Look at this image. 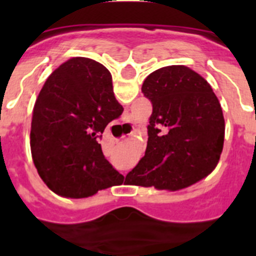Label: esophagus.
Masks as SVG:
<instances>
[{
  "label": "esophagus",
  "mask_w": 256,
  "mask_h": 256,
  "mask_svg": "<svg viewBox=\"0 0 256 256\" xmlns=\"http://www.w3.org/2000/svg\"><path fill=\"white\" fill-rule=\"evenodd\" d=\"M122 128H123V130H124L123 134H126V133H132V130H133V126L130 123L123 124V126H122Z\"/></svg>",
  "instance_id": "esophagus-1"
}]
</instances>
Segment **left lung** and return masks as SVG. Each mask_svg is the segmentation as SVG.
I'll return each mask as SVG.
<instances>
[{
  "instance_id": "8db88e82",
  "label": "left lung",
  "mask_w": 256,
  "mask_h": 256,
  "mask_svg": "<svg viewBox=\"0 0 256 256\" xmlns=\"http://www.w3.org/2000/svg\"><path fill=\"white\" fill-rule=\"evenodd\" d=\"M152 104L144 156L126 180L160 190L188 187L216 168L224 118L209 83L183 65L155 70L142 84Z\"/></svg>"
}]
</instances>
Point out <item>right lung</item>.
I'll return each mask as SVG.
<instances>
[{
	"mask_svg": "<svg viewBox=\"0 0 256 256\" xmlns=\"http://www.w3.org/2000/svg\"><path fill=\"white\" fill-rule=\"evenodd\" d=\"M122 112L112 74L97 61L70 58L47 78L33 108L30 150L52 191L80 198L116 184L122 174L97 140Z\"/></svg>",
	"mask_w": 256,
	"mask_h": 256,
	"instance_id": "obj_1",
	"label": "right lung"
}]
</instances>
